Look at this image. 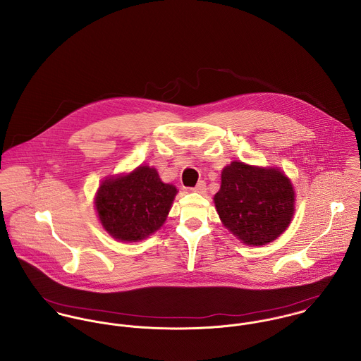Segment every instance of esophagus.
Returning <instances> with one entry per match:
<instances>
[{
    "label": "esophagus",
    "instance_id": "obj_1",
    "mask_svg": "<svg viewBox=\"0 0 361 361\" xmlns=\"http://www.w3.org/2000/svg\"><path fill=\"white\" fill-rule=\"evenodd\" d=\"M193 192H197V193H206L207 190V185L204 180H200L193 189H192Z\"/></svg>",
    "mask_w": 361,
    "mask_h": 361
}]
</instances>
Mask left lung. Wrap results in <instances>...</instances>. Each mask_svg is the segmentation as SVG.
<instances>
[{
    "mask_svg": "<svg viewBox=\"0 0 361 361\" xmlns=\"http://www.w3.org/2000/svg\"><path fill=\"white\" fill-rule=\"evenodd\" d=\"M221 180L214 196L216 211L224 225L243 243L267 245L290 224L295 192L279 169L233 161L224 168Z\"/></svg>",
    "mask_w": 361,
    "mask_h": 361,
    "instance_id": "left-lung-1",
    "label": "left lung"
}]
</instances>
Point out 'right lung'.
<instances>
[{"mask_svg": "<svg viewBox=\"0 0 361 361\" xmlns=\"http://www.w3.org/2000/svg\"><path fill=\"white\" fill-rule=\"evenodd\" d=\"M176 188L161 182L157 171L139 166L126 176L102 183L96 208L105 231L118 240L136 242L166 219Z\"/></svg>", "mask_w": 361, "mask_h": 361, "instance_id": "1", "label": "right lung"}]
</instances>
